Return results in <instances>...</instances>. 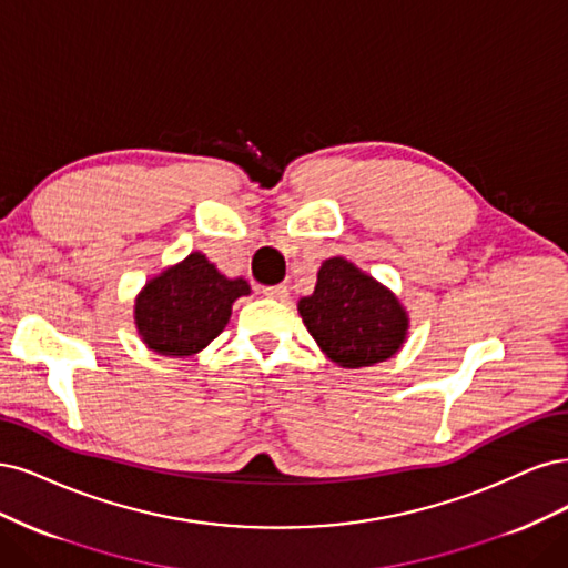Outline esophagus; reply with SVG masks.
<instances>
[{"mask_svg":"<svg viewBox=\"0 0 568 568\" xmlns=\"http://www.w3.org/2000/svg\"><path fill=\"white\" fill-rule=\"evenodd\" d=\"M266 297H271V300H287V295H290V290H287V285H271V287H264L262 290Z\"/></svg>","mask_w":568,"mask_h":568,"instance_id":"obj_1","label":"esophagus"}]
</instances>
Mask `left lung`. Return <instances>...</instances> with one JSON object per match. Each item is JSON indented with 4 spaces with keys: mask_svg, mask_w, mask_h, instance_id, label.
Listing matches in <instances>:
<instances>
[{
    "mask_svg": "<svg viewBox=\"0 0 568 568\" xmlns=\"http://www.w3.org/2000/svg\"><path fill=\"white\" fill-rule=\"evenodd\" d=\"M297 311L318 349L339 368H368L396 356L410 318L394 292L344 257L325 260Z\"/></svg>",
    "mask_w": 568,
    "mask_h": 568,
    "instance_id": "obj_1",
    "label": "left lung"
}]
</instances>
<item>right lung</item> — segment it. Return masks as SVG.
I'll return each mask as SVG.
<instances>
[{
  "label": "right lung",
  "instance_id": "add662e5",
  "mask_svg": "<svg viewBox=\"0 0 568 568\" xmlns=\"http://www.w3.org/2000/svg\"><path fill=\"white\" fill-rule=\"evenodd\" d=\"M250 292L245 278H229L203 252H191L141 287L134 302L136 333L160 356H195L224 331L233 302Z\"/></svg>",
  "mask_w": 568,
  "mask_h": 568
}]
</instances>
